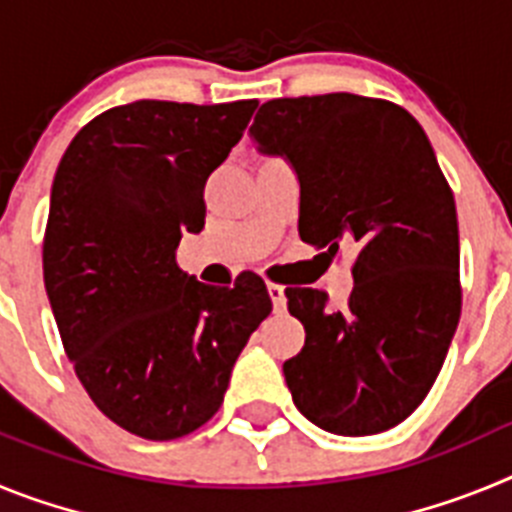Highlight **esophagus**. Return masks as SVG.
<instances>
[{
    "label": "esophagus",
    "mask_w": 512,
    "mask_h": 512,
    "mask_svg": "<svg viewBox=\"0 0 512 512\" xmlns=\"http://www.w3.org/2000/svg\"><path fill=\"white\" fill-rule=\"evenodd\" d=\"M266 289H269V297L271 302H274V310L282 312L284 305H287V297H284V287L282 284H266Z\"/></svg>",
    "instance_id": "esophagus-1"
}]
</instances>
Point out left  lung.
Masks as SVG:
<instances>
[{
	"label": "left lung",
	"instance_id": "8db88e82",
	"mask_svg": "<svg viewBox=\"0 0 512 512\" xmlns=\"http://www.w3.org/2000/svg\"><path fill=\"white\" fill-rule=\"evenodd\" d=\"M251 135L295 169L302 241L359 243L343 310L320 289L284 292L305 325L284 361L292 400L336 436L387 431L431 392L461 315L456 205L431 140L400 104L348 92L271 99Z\"/></svg>",
	"mask_w": 512,
	"mask_h": 512
}]
</instances>
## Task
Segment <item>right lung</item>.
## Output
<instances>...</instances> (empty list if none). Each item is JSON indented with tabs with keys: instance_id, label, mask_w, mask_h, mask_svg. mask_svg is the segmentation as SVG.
Returning a JSON list of instances; mask_svg holds the SVG:
<instances>
[{
	"instance_id": "1",
	"label": "right lung",
	"mask_w": 512,
	"mask_h": 512,
	"mask_svg": "<svg viewBox=\"0 0 512 512\" xmlns=\"http://www.w3.org/2000/svg\"><path fill=\"white\" fill-rule=\"evenodd\" d=\"M256 104H120L76 133L53 179L43 279L63 348L94 405L148 441L187 436L220 410L271 312L253 271L210 287L176 266Z\"/></svg>"
}]
</instances>
